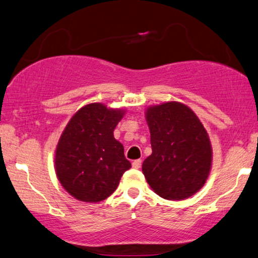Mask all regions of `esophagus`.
Segmentation results:
<instances>
[{"mask_svg":"<svg viewBox=\"0 0 258 258\" xmlns=\"http://www.w3.org/2000/svg\"><path fill=\"white\" fill-rule=\"evenodd\" d=\"M141 166H142V160H141V159H137V160H135V161L133 162V167H134V168L138 169V168H141Z\"/></svg>","mask_w":258,"mask_h":258,"instance_id":"obj_1","label":"esophagus"}]
</instances>
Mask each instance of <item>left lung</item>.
Returning a JSON list of instances; mask_svg holds the SVG:
<instances>
[{"label":"left lung","mask_w":258,"mask_h":258,"mask_svg":"<svg viewBox=\"0 0 258 258\" xmlns=\"http://www.w3.org/2000/svg\"><path fill=\"white\" fill-rule=\"evenodd\" d=\"M152 154L142 169L153 191L165 200L192 196L207 181L212 162L208 133L188 106L176 101L146 109Z\"/></svg>","instance_id":"left-lung-1"}]
</instances>
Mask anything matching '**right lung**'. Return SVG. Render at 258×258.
I'll return each instance as SVG.
<instances>
[{
    "instance_id": "1",
    "label": "right lung",
    "mask_w": 258,
    "mask_h": 258,
    "mask_svg": "<svg viewBox=\"0 0 258 258\" xmlns=\"http://www.w3.org/2000/svg\"><path fill=\"white\" fill-rule=\"evenodd\" d=\"M121 109L94 102L71 117L55 152V170L62 187L82 202L104 201L132 167L114 129L123 117Z\"/></svg>"
}]
</instances>
